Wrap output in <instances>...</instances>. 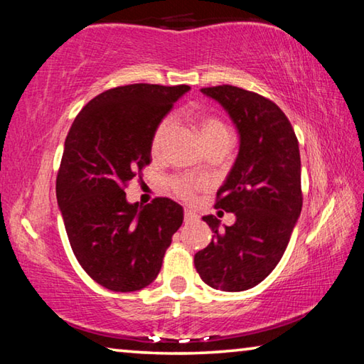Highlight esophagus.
<instances>
[{
  "label": "esophagus",
  "mask_w": 364,
  "mask_h": 364,
  "mask_svg": "<svg viewBox=\"0 0 364 364\" xmlns=\"http://www.w3.org/2000/svg\"><path fill=\"white\" fill-rule=\"evenodd\" d=\"M197 220H199V217H197L193 210H184V223L191 225V223H196Z\"/></svg>",
  "instance_id": "34e87169"
}]
</instances>
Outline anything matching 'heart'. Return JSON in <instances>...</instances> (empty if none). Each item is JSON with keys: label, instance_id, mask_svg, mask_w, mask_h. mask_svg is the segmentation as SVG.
Here are the masks:
<instances>
[{"label": "heart", "instance_id": "1", "mask_svg": "<svg viewBox=\"0 0 364 364\" xmlns=\"http://www.w3.org/2000/svg\"><path fill=\"white\" fill-rule=\"evenodd\" d=\"M196 122H197V128H199L200 139L204 144L212 139L231 136L225 123L220 119H217V117L199 115L196 119ZM168 127H170V119H165L157 125L156 132H154L152 139H151V152L152 154H157L160 151V147H162V143H164V138H165V133L168 132ZM170 186L178 196L184 197V199H193L194 197V186L186 180H181V178H173V180L170 181Z\"/></svg>", "mask_w": 364, "mask_h": 364}]
</instances>
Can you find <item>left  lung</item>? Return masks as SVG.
I'll list each match as a JSON object with an SVG mask.
<instances>
[{
	"label": "left lung",
	"instance_id": "8db88e82",
	"mask_svg": "<svg viewBox=\"0 0 364 364\" xmlns=\"http://www.w3.org/2000/svg\"><path fill=\"white\" fill-rule=\"evenodd\" d=\"M200 91L231 117L239 152L215 204L236 221L220 230L217 217L202 218L215 234L194 264L207 286L241 292L276 268L300 217L299 141L284 112L267 97L231 85Z\"/></svg>",
	"mask_w": 364,
	"mask_h": 364
}]
</instances>
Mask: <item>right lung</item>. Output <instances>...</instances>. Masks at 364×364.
Returning a JSON list of instances; mask_svg holds the SVG:
<instances>
[{
  "mask_svg": "<svg viewBox=\"0 0 364 364\" xmlns=\"http://www.w3.org/2000/svg\"><path fill=\"white\" fill-rule=\"evenodd\" d=\"M188 85L134 83L97 95L67 133L56 196L70 247L97 284L139 291L157 278L183 207L156 197L139 207L125 189L151 164V139Z\"/></svg>",
  "mask_w": 364,
  "mask_h": 364,
  "instance_id": "right-lung-1",
  "label": "right lung"
}]
</instances>
